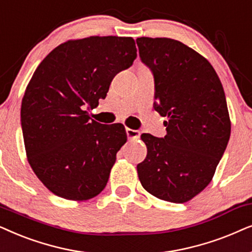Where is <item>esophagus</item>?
<instances>
[{
    "label": "esophagus",
    "instance_id": "esophagus-1",
    "mask_svg": "<svg viewBox=\"0 0 252 252\" xmlns=\"http://www.w3.org/2000/svg\"><path fill=\"white\" fill-rule=\"evenodd\" d=\"M126 136H128V139L136 140L140 137V131H138V130H133V129L126 128Z\"/></svg>",
    "mask_w": 252,
    "mask_h": 252
}]
</instances>
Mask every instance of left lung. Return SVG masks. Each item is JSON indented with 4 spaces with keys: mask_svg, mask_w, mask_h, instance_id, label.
<instances>
[{
    "mask_svg": "<svg viewBox=\"0 0 252 252\" xmlns=\"http://www.w3.org/2000/svg\"><path fill=\"white\" fill-rule=\"evenodd\" d=\"M140 60L154 77V109L167 135L143 133L147 156L137 165L147 192L170 203H186L212 181L230 137L223 87L211 63L169 38H137Z\"/></svg>",
    "mask_w": 252,
    "mask_h": 252,
    "instance_id": "obj_1",
    "label": "left lung"
}]
</instances>
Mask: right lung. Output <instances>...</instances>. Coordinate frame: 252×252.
<instances>
[{
	"instance_id": "right-lung-1",
	"label": "right lung",
	"mask_w": 252,
	"mask_h": 252,
	"mask_svg": "<svg viewBox=\"0 0 252 252\" xmlns=\"http://www.w3.org/2000/svg\"><path fill=\"white\" fill-rule=\"evenodd\" d=\"M136 58L132 38L90 36L61 43L33 73L21 109L26 156L56 196L87 200L105 189L126 129L95 122L86 109L106 98Z\"/></svg>"
}]
</instances>
